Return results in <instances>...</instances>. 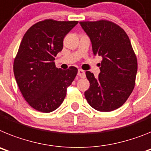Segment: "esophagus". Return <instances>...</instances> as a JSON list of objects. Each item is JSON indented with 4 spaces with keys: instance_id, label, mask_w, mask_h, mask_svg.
<instances>
[{
    "instance_id": "1",
    "label": "esophagus",
    "mask_w": 151,
    "mask_h": 151,
    "mask_svg": "<svg viewBox=\"0 0 151 151\" xmlns=\"http://www.w3.org/2000/svg\"><path fill=\"white\" fill-rule=\"evenodd\" d=\"M77 75L79 76L80 77H85V72L84 70H81V69H79L78 71H77Z\"/></svg>"
}]
</instances>
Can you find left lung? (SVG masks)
<instances>
[{
	"label": "left lung",
	"instance_id": "8db88e82",
	"mask_svg": "<svg viewBox=\"0 0 151 151\" xmlns=\"http://www.w3.org/2000/svg\"><path fill=\"white\" fill-rule=\"evenodd\" d=\"M89 36L94 55L103 58L98 77L86 71L90 86L85 91L91 107L99 112H111L121 107L135 84L137 61L126 32L107 20L80 22Z\"/></svg>",
	"mask_w": 151,
	"mask_h": 151
}]
</instances>
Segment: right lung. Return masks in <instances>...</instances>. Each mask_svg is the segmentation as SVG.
Returning a JSON list of instances; mask_svg holds the SVG:
<instances>
[{
	"instance_id": "obj_1",
	"label": "right lung",
	"mask_w": 151,
	"mask_h": 151,
	"mask_svg": "<svg viewBox=\"0 0 151 151\" xmlns=\"http://www.w3.org/2000/svg\"><path fill=\"white\" fill-rule=\"evenodd\" d=\"M77 21L45 19L30 27L23 36L14 62V73L21 93L30 106L42 112L61 106L77 74V68L55 67V57L63 40Z\"/></svg>"
}]
</instances>
